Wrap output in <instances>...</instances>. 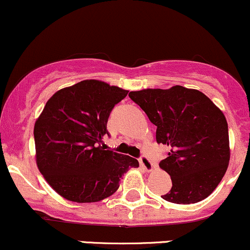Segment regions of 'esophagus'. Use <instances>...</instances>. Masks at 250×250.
<instances>
[{
  "mask_svg": "<svg viewBox=\"0 0 250 250\" xmlns=\"http://www.w3.org/2000/svg\"><path fill=\"white\" fill-rule=\"evenodd\" d=\"M139 161H140V165H141V167L145 168L147 171L153 170V168H154L153 163H151L150 160H149L146 155H142V156L140 157Z\"/></svg>",
  "mask_w": 250,
  "mask_h": 250,
  "instance_id": "esophagus-1",
  "label": "esophagus"
}]
</instances>
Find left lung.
Returning a JSON list of instances; mask_svg holds the SVG:
<instances>
[{
	"label": "left lung",
	"mask_w": 250,
	"mask_h": 250,
	"mask_svg": "<svg viewBox=\"0 0 250 250\" xmlns=\"http://www.w3.org/2000/svg\"><path fill=\"white\" fill-rule=\"evenodd\" d=\"M153 125L156 141L169 148L160 168L171 177L173 187L162 199L177 205L205 200L225 176L230 159L228 123L222 111L196 89L130 91Z\"/></svg>",
	"instance_id": "left-lung-1"
}]
</instances>
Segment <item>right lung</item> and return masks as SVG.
<instances>
[{"label":"right lung","instance_id":"obj_1","mask_svg":"<svg viewBox=\"0 0 250 250\" xmlns=\"http://www.w3.org/2000/svg\"><path fill=\"white\" fill-rule=\"evenodd\" d=\"M128 90L99 80L60 89L48 100L34 127L36 165L65 200L101 201L120 187V179L139 161L101 147L110 111Z\"/></svg>","mask_w":250,"mask_h":250}]
</instances>
